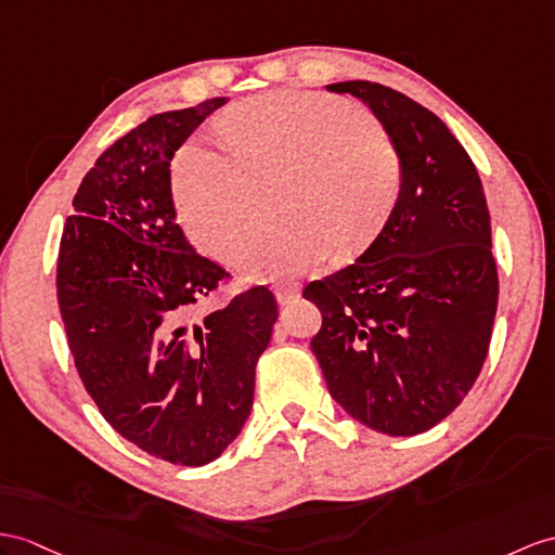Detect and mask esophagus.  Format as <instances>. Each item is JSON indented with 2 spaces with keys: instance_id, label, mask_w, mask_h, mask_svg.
Instances as JSON below:
<instances>
[{
  "instance_id": "34e87169",
  "label": "esophagus",
  "mask_w": 555,
  "mask_h": 555,
  "mask_svg": "<svg viewBox=\"0 0 555 555\" xmlns=\"http://www.w3.org/2000/svg\"><path fill=\"white\" fill-rule=\"evenodd\" d=\"M275 299L280 306H289L296 299H299V287L294 285H285V287H275Z\"/></svg>"
}]
</instances>
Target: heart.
Segmentation results:
<instances>
[{
    "instance_id": "heart-1",
    "label": "heart",
    "mask_w": 555,
    "mask_h": 555,
    "mask_svg": "<svg viewBox=\"0 0 555 555\" xmlns=\"http://www.w3.org/2000/svg\"><path fill=\"white\" fill-rule=\"evenodd\" d=\"M221 145L188 143L173 197L199 249L233 261L260 230L264 195L281 188L288 225L240 255L251 280L313 273L334 249L379 233L402 191V157L367 107L308 91L263 93L219 119Z\"/></svg>"
}]
</instances>
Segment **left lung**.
I'll return each instance as SVG.
<instances>
[{"instance_id":"8db88e82","label":"left lung","mask_w":555,"mask_h":555,"mask_svg":"<svg viewBox=\"0 0 555 555\" xmlns=\"http://www.w3.org/2000/svg\"><path fill=\"white\" fill-rule=\"evenodd\" d=\"M382 121L402 191L356 263L304 289L330 396L376 434L416 436L448 416L488 358L499 299L488 199L464 145L424 105L376 82H336Z\"/></svg>"}]
</instances>
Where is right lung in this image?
I'll return each instance as SVG.
<instances>
[{"label": "right lung", "instance_id": "obj_1", "mask_svg": "<svg viewBox=\"0 0 555 555\" xmlns=\"http://www.w3.org/2000/svg\"><path fill=\"white\" fill-rule=\"evenodd\" d=\"M225 101L153 115L107 147L59 251V308L87 393L121 438L179 466H205L240 436L278 320L263 285L195 320L228 273L176 223L169 167Z\"/></svg>", "mask_w": 555, "mask_h": 555}]
</instances>
